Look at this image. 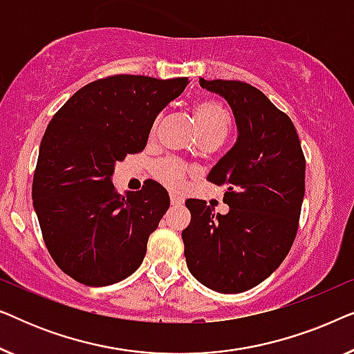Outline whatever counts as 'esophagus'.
Instances as JSON below:
<instances>
[{
    "instance_id": "1",
    "label": "esophagus",
    "mask_w": 354,
    "mask_h": 354,
    "mask_svg": "<svg viewBox=\"0 0 354 354\" xmlns=\"http://www.w3.org/2000/svg\"><path fill=\"white\" fill-rule=\"evenodd\" d=\"M171 205L172 206H182L183 205V198L176 195V193H171Z\"/></svg>"
}]
</instances>
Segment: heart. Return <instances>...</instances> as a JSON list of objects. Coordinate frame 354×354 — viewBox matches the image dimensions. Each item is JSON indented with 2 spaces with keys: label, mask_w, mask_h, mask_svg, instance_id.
Instances as JSON below:
<instances>
[{
  "label": "heart",
  "mask_w": 354,
  "mask_h": 354,
  "mask_svg": "<svg viewBox=\"0 0 354 354\" xmlns=\"http://www.w3.org/2000/svg\"><path fill=\"white\" fill-rule=\"evenodd\" d=\"M195 119L198 130L203 137H225L230 129V113L224 104L214 100L200 101L195 104ZM156 124L153 125V132ZM188 174V167L178 159H162L154 166V176H156L167 187L177 188L183 183V178Z\"/></svg>",
  "instance_id": "b5f03b06"
}]
</instances>
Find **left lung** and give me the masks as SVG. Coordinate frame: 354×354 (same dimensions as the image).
I'll use <instances>...</instances> for the list:
<instances>
[{
	"instance_id": "8db88e82",
	"label": "left lung",
	"mask_w": 354,
	"mask_h": 354,
	"mask_svg": "<svg viewBox=\"0 0 354 354\" xmlns=\"http://www.w3.org/2000/svg\"><path fill=\"white\" fill-rule=\"evenodd\" d=\"M234 111L239 137L207 180L225 187L227 214L187 200L192 221L182 232L193 277L219 293L256 287L282 264L298 232L304 159L292 119L263 91L239 80H205Z\"/></svg>"
}]
</instances>
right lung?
Here are the masks:
<instances>
[{
  "mask_svg": "<svg viewBox=\"0 0 354 354\" xmlns=\"http://www.w3.org/2000/svg\"><path fill=\"white\" fill-rule=\"evenodd\" d=\"M187 84V77H106L75 91L48 124L33 207L51 258L77 282L106 287L143 263L171 200L154 180L120 195L111 177L115 162L143 151L156 115Z\"/></svg>",
  "mask_w": 354,
  "mask_h": 354,
  "instance_id": "add662e5",
  "label": "right lung"
}]
</instances>
